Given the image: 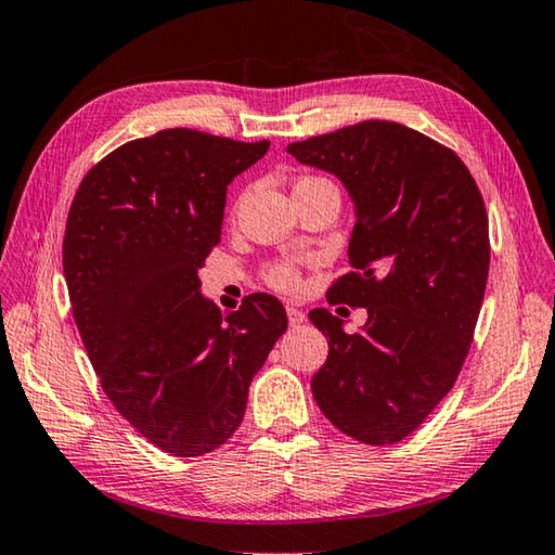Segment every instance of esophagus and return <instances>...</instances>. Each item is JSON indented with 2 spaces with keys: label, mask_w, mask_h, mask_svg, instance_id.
<instances>
[{
  "label": "esophagus",
  "mask_w": 555,
  "mask_h": 555,
  "mask_svg": "<svg viewBox=\"0 0 555 555\" xmlns=\"http://www.w3.org/2000/svg\"><path fill=\"white\" fill-rule=\"evenodd\" d=\"M287 319H289V326H299V323H305L307 313L297 307H287Z\"/></svg>",
  "instance_id": "34e87169"
}]
</instances>
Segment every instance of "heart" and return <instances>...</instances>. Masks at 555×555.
<instances>
[{
	"instance_id": "1",
	"label": "heart",
	"mask_w": 555,
	"mask_h": 555,
	"mask_svg": "<svg viewBox=\"0 0 555 555\" xmlns=\"http://www.w3.org/2000/svg\"><path fill=\"white\" fill-rule=\"evenodd\" d=\"M266 280L270 287H275L280 292H297L301 287V275L299 268L289 260H275L266 268Z\"/></svg>"
}]
</instances>
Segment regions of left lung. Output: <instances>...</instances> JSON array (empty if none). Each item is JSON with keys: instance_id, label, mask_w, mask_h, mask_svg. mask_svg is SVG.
Segmentation results:
<instances>
[{"instance_id": "left-lung-1", "label": "left lung", "mask_w": 555, "mask_h": 555, "mask_svg": "<svg viewBox=\"0 0 555 555\" xmlns=\"http://www.w3.org/2000/svg\"><path fill=\"white\" fill-rule=\"evenodd\" d=\"M287 152L350 193L354 270L328 301L367 309L352 336L328 309L309 311L328 338L313 399L352 440L396 444L449 393L472 348L490 266L483 197L452 150L401 122L364 120Z\"/></svg>"}]
</instances>
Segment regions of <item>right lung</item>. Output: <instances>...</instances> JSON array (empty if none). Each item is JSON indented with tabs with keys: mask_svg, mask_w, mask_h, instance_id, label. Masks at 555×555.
Instances as JSON below:
<instances>
[{
	"mask_svg": "<svg viewBox=\"0 0 555 555\" xmlns=\"http://www.w3.org/2000/svg\"><path fill=\"white\" fill-rule=\"evenodd\" d=\"M268 147L162 130L91 166L69 207L62 263L83 348L115 411L171 456H203L236 433L250 379L287 331L273 295L224 317L197 278L227 185Z\"/></svg>",
	"mask_w": 555,
	"mask_h": 555,
	"instance_id": "1",
	"label": "right lung"
}]
</instances>
